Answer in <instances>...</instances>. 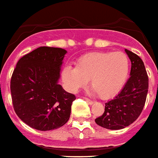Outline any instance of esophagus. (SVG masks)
Returning a JSON list of instances; mask_svg holds the SVG:
<instances>
[{
    "label": "esophagus",
    "mask_w": 158,
    "mask_h": 158,
    "mask_svg": "<svg viewBox=\"0 0 158 158\" xmlns=\"http://www.w3.org/2000/svg\"><path fill=\"white\" fill-rule=\"evenodd\" d=\"M84 98V99H85V100H86V101H87V103H90V104H93V101H92V100L89 99V98Z\"/></svg>",
    "instance_id": "obj_1"
}]
</instances>
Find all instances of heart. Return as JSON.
<instances>
[{
	"label": "heart",
	"mask_w": 158,
	"mask_h": 158,
	"mask_svg": "<svg viewBox=\"0 0 158 158\" xmlns=\"http://www.w3.org/2000/svg\"><path fill=\"white\" fill-rule=\"evenodd\" d=\"M130 60L123 52H93L81 56L77 67L65 66L62 79L71 92L77 91L90 79V85L97 95L109 98L121 90L127 81Z\"/></svg>",
	"instance_id": "b5f03b06"
}]
</instances>
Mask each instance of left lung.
<instances>
[{"label":"left lung","instance_id":"8db88e82","mask_svg":"<svg viewBox=\"0 0 158 158\" xmlns=\"http://www.w3.org/2000/svg\"><path fill=\"white\" fill-rule=\"evenodd\" d=\"M125 50L131 62V77L121 92L105 103L103 115L95 119L97 125L109 130H121L135 121L147 99L148 76L143 61L135 53Z\"/></svg>","mask_w":158,"mask_h":158}]
</instances>
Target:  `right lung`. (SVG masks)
Masks as SVG:
<instances>
[{"mask_svg": "<svg viewBox=\"0 0 158 158\" xmlns=\"http://www.w3.org/2000/svg\"><path fill=\"white\" fill-rule=\"evenodd\" d=\"M67 51L40 47L18 60L11 79V93L17 115L38 131H51L69 120L76 99L58 83Z\"/></svg>", "mask_w": 158, "mask_h": 158, "instance_id": "add662e5", "label": "right lung"}]
</instances>
